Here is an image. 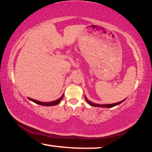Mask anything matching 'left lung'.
Masks as SVG:
<instances>
[{
	"label": "left lung",
	"mask_w": 152,
	"mask_h": 152,
	"mask_svg": "<svg viewBox=\"0 0 152 152\" xmlns=\"http://www.w3.org/2000/svg\"><path fill=\"white\" fill-rule=\"evenodd\" d=\"M85 99H86V101L88 102V103L89 104H91V106H93V107H107V108H110V107H113L115 106H117V105L121 103V102H123V101H125V100H123V101H121V102H117V103H114V104H95V103H93V102H92L91 101H89L88 99H86V97H85Z\"/></svg>",
	"instance_id": "8db88e82"
}]
</instances>
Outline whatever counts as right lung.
Listing matches in <instances>:
<instances>
[{
	"label": "right lung",
	"mask_w": 152,
	"mask_h": 152,
	"mask_svg": "<svg viewBox=\"0 0 152 152\" xmlns=\"http://www.w3.org/2000/svg\"><path fill=\"white\" fill-rule=\"evenodd\" d=\"M64 97V95H62L60 99H58V100H56V101H52V102H40V101H36V100L34 99H31V98H28L30 101H31L33 102H34L35 103H37L38 104H40V105H42V106H53V105H56L58 104L59 102L61 101V100L62 99V98Z\"/></svg>",
	"instance_id": "right-lung-1"
}]
</instances>
